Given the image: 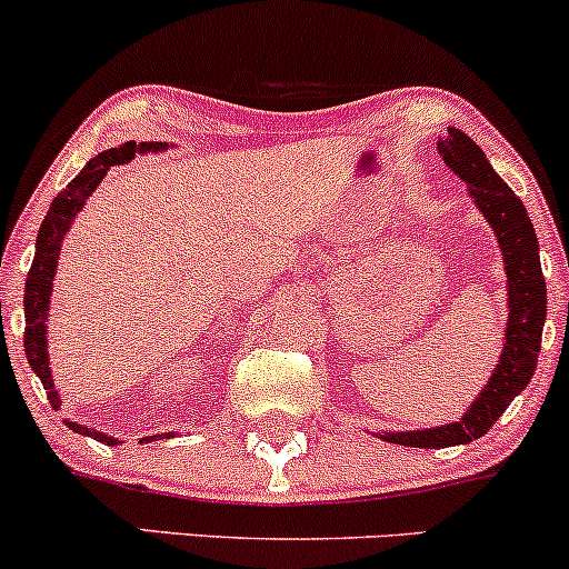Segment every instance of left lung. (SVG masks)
<instances>
[{
  "mask_svg": "<svg viewBox=\"0 0 569 569\" xmlns=\"http://www.w3.org/2000/svg\"><path fill=\"white\" fill-rule=\"evenodd\" d=\"M439 149L443 162L462 181H468L471 198L498 234L502 259H506L511 312H508L506 348L500 352L498 369L460 422L415 430V433H385V441L390 443L426 449L471 443L498 422L508 403L532 380L546 321V278L540 270L538 238H535V227L527 217L525 202L516 198L513 189L492 171L485 152L462 130L449 128V139L439 141Z\"/></svg>",
  "mask_w": 569,
  "mask_h": 569,
  "instance_id": "left-lung-1",
  "label": "left lung"
}]
</instances>
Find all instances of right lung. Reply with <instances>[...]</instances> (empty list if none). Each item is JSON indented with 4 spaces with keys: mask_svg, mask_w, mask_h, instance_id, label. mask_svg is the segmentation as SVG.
Wrapping results in <instances>:
<instances>
[{
    "mask_svg": "<svg viewBox=\"0 0 569 569\" xmlns=\"http://www.w3.org/2000/svg\"><path fill=\"white\" fill-rule=\"evenodd\" d=\"M166 147L160 141H128L122 143L120 149H109V152H101L98 158H93L88 166L82 168L77 179H71L67 189L56 194V200L50 202V211L44 217L42 227H39L37 234V253L34 262H31L29 278H26V297H23V310H26V331H23V348H26V358H29L31 369L37 371V377L44 385V393H48L50 407L58 409L61 407V398H58L56 388H53V371H50V361H48V339H44V331H48V307H50V293H53V276H56V262L58 253H61V243L63 234H67L69 224L74 221L80 208L84 206V200L90 198V192L101 184V179L107 176V171L112 166H122L130 158H136V152H158V149ZM71 430L82 436H93V439L103 441V443H117L109 436L96 433L93 428L77 426V422L63 420ZM168 439V436H166Z\"/></svg>",
    "mask_w": 569,
    "mask_h": 569,
    "instance_id": "right-lung-1",
    "label": "right lung"
}]
</instances>
